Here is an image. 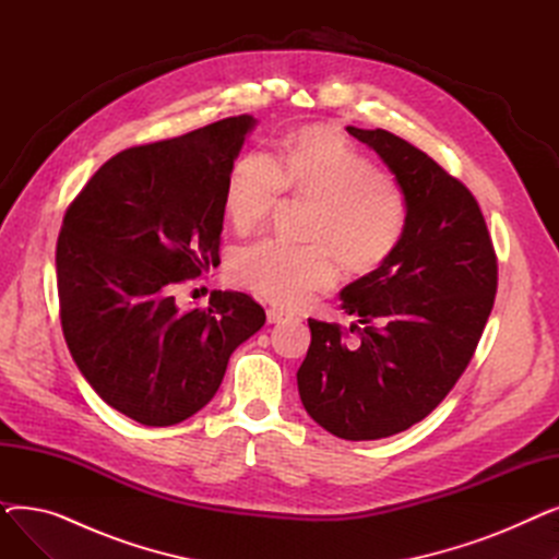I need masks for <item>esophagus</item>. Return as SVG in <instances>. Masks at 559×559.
<instances>
[{
  "instance_id": "esophagus-1",
  "label": "esophagus",
  "mask_w": 559,
  "mask_h": 559,
  "mask_svg": "<svg viewBox=\"0 0 559 559\" xmlns=\"http://www.w3.org/2000/svg\"><path fill=\"white\" fill-rule=\"evenodd\" d=\"M285 319H289L287 312H283L278 308H270L267 310V321H270V324H281V321H285Z\"/></svg>"
}]
</instances>
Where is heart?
I'll list each match as a JSON object with an SVG mask.
<instances>
[{
  "instance_id": "obj_1",
  "label": "heart",
  "mask_w": 559,
  "mask_h": 559,
  "mask_svg": "<svg viewBox=\"0 0 559 559\" xmlns=\"http://www.w3.org/2000/svg\"><path fill=\"white\" fill-rule=\"evenodd\" d=\"M285 190L317 203L308 228L312 245L260 240L230 258L233 281L272 304L297 308L337 278V260L350 272H373L401 245L407 203L344 138L326 127H306L281 150V163L249 152L230 167L224 209L238 230L267 222Z\"/></svg>"
}]
</instances>
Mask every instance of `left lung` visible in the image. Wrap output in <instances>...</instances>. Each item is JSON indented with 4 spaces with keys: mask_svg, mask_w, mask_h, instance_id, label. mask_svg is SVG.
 <instances>
[{
    "mask_svg": "<svg viewBox=\"0 0 559 559\" xmlns=\"http://www.w3.org/2000/svg\"><path fill=\"white\" fill-rule=\"evenodd\" d=\"M346 131L394 174L407 224L396 251L340 292L360 346L348 348L337 324L308 319L297 385L321 428L362 442L407 430L444 401L478 346L498 276L472 192L385 129Z\"/></svg>",
    "mask_w": 559,
    "mask_h": 559,
    "instance_id": "8db88e82",
    "label": "left lung"
}]
</instances>
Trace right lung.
Returning a JSON list of instances; mask_svg holds the SVG:
<instances>
[{
  "instance_id": "right-lung-1",
  "label": "right lung",
  "mask_w": 559,
  "mask_h": 559,
  "mask_svg": "<svg viewBox=\"0 0 559 559\" xmlns=\"http://www.w3.org/2000/svg\"><path fill=\"white\" fill-rule=\"evenodd\" d=\"M251 115L133 146L104 163L63 217L58 301L70 354L91 388L142 426L197 415L264 310L242 292H213L209 310H179L171 289L219 264L224 190Z\"/></svg>"
}]
</instances>
